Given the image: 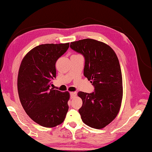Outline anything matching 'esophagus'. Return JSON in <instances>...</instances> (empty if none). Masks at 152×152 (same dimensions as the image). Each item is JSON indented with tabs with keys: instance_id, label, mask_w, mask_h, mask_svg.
I'll list each match as a JSON object with an SVG mask.
<instances>
[{
	"instance_id": "esophagus-1",
	"label": "esophagus",
	"mask_w": 152,
	"mask_h": 152,
	"mask_svg": "<svg viewBox=\"0 0 152 152\" xmlns=\"http://www.w3.org/2000/svg\"><path fill=\"white\" fill-rule=\"evenodd\" d=\"M70 97H71V98H73L76 96V92H70Z\"/></svg>"
}]
</instances>
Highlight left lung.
<instances>
[{"label":"left lung","mask_w":152,"mask_h":152,"mask_svg":"<svg viewBox=\"0 0 152 152\" xmlns=\"http://www.w3.org/2000/svg\"><path fill=\"white\" fill-rule=\"evenodd\" d=\"M70 47L84 56L83 75L94 87L91 93H77L83 102L79 109L81 118L91 128L102 129L113 121L121 106L123 87L118 59L109 45L92 39L71 42Z\"/></svg>","instance_id":"8db88e82"}]
</instances>
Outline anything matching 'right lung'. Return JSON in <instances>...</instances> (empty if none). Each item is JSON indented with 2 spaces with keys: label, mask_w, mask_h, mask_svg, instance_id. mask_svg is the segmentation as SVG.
Instances as JSON below:
<instances>
[{
  "label": "right lung",
  "mask_w": 152,
  "mask_h": 152,
  "mask_svg": "<svg viewBox=\"0 0 152 152\" xmlns=\"http://www.w3.org/2000/svg\"><path fill=\"white\" fill-rule=\"evenodd\" d=\"M69 47V43L37 46L24 56L19 67L17 89L20 103L31 119L46 128L61 124L69 110L68 91L50 89L56 75V61Z\"/></svg>",
  "instance_id": "obj_1"
}]
</instances>
